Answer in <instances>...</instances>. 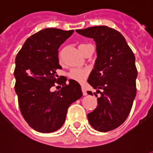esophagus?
Wrapping results in <instances>:
<instances>
[{"mask_svg":"<svg viewBox=\"0 0 153 153\" xmlns=\"http://www.w3.org/2000/svg\"><path fill=\"white\" fill-rule=\"evenodd\" d=\"M82 92H83V96H86L87 94H88V93H87L86 89H85V88H84L83 87H82Z\"/></svg>","mask_w":153,"mask_h":153,"instance_id":"34e87169","label":"esophagus"}]
</instances>
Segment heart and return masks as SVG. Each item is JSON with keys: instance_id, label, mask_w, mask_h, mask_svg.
Listing matches in <instances>:
<instances>
[{"instance_id": "1", "label": "heart", "mask_w": 153, "mask_h": 153, "mask_svg": "<svg viewBox=\"0 0 153 153\" xmlns=\"http://www.w3.org/2000/svg\"><path fill=\"white\" fill-rule=\"evenodd\" d=\"M88 74V71L85 69H73L69 74V75L71 79L79 81V82H83L85 79Z\"/></svg>"}]
</instances>
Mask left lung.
<instances>
[{
    "label": "left lung",
    "mask_w": 153,
    "mask_h": 153,
    "mask_svg": "<svg viewBox=\"0 0 153 153\" xmlns=\"http://www.w3.org/2000/svg\"><path fill=\"white\" fill-rule=\"evenodd\" d=\"M76 32L96 42L97 56L88 82L101 96L96 109L88 114V122L97 131H111L127 119L136 96L134 55L114 28L94 26ZM88 93L93 95L90 91Z\"/></svg>",
    "instance_id": "left-lung-1"
}]
</instances>
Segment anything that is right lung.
Masks as SVG:
<instances>
[{
  "instance_id": "add662e5",
  "label": "right lung",
  "mask_w": 153,
  "mask_h": 153,
  "mask_svg": "<svg viewBox=\"0 0 153 153\" xmlns=\"http://www.w3.org/2000/svg\"><path fill=\"white\" fill-rule=\"evenodd\" d=\"M74 30L44 28L25 41L15 58V93L19 109L28 125L40 133L56 131L65 121L68 107L83 96L79 83L56 79L58 49ZM56 83L62 88L51 92ZM59 87V86H58Z\"/></svg>"
}]
</instances>
